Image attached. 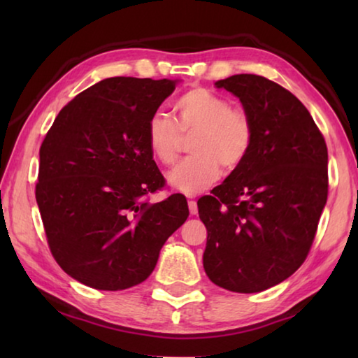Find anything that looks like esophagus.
Returning a JSON list of instances; mask_svg holds the SVG:
<instances>
[{"instance_id": "obj_1", "label": "esophagus", "mask_w": 358, "mask_h": 358, "mask_svg": "<svg viewBox=\"0 0 358 358\" xmlns=\"http://www.w3.org/2000/svg\"><path fill=\"white\" fill-rule=\"evenodd\" d=\"M187 207H189L191 215H197V202L196 201H192V199H191V201L187 202Z\"/></svg>"}]
</instances>
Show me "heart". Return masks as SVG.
Listing matches in <instances>:
<instances>
[{"label": "heart", "mask_w": 358, "mask_h": 358, "mask_svg": "<svg viewBox=\"0 0 358 358\" xmlns=\"http://www.w3.org/2000/svg\"><path fill=\"white\" fill-rule=\"evenodd\" d=\"M173 108L177 123L162 112L150 117L148 148L156 161L171 166L183 137L192 136V156L169 171L166 180L172 189L194 196L215 183L221 167L232 172L243 164L254 143V124L245 110L234 108L226 98L201 87L180 96Z\"/></svg>", "instance_id": "b5f03b06"}]
</instances>
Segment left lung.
Returning a JSON list of instances; mask_svg holds the SVG:
<instances>
[{
	"label": "left lung",
	"instance_id": "1",
	"mask_svg": "<svg viewBox=\"0 0 358 358\" xmlns=\"http://www.w3.org/2000/svg\"><path fill=\"white\" fill-rule=\"evenodd\" d=\"M254 124L246 161L199 199L207 227L205 273L238 294L294 275L310 252L329 194V153L310 112L281 85L254 74L217 80Z\"/></svg>",
	"mask_w": 358,
	"mask_h": 358
}]
</instances>
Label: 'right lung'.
Listing matches in <instances>:
<instances>
[{
    "label": "right lung",
    "mask_w": 358,
    "mask_h": 358,
    "mask_svg": "<svg viewBox=\"0 0 358 358\" xmlns=\"http://www.w3.org/2000/svg\"><path fill=\"white\" fill-rule=\"evenodd\" d=\"M180 80L112 77L62 108L39 150L36 202L58 265L85 286L123 290L147 280L189 210L164 186L147 123Z\"/></svg>",
    "instance_id": "right-lung-1"
}]
</instances>
